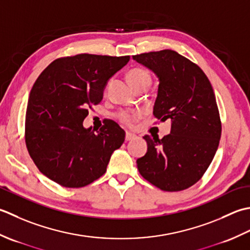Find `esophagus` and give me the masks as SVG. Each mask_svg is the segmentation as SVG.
I'll return each instance as SVG.
<instances>
[{
    "label": "esophagus",
    "instance_id": "esophagus-1",
    "mask_svg": "<svg viewBox=\"0 0 250 250\" xmlns=\"http://www.w3.org/2000/svg\"><path fill=\"white\" fill-rule=\"evenodd\" d=\"M136 138H137V136L135 134H132V132H129V131H126V136H125V140L126 141L134 140Z\"/></svg>",
    "mask_w": 250,
    "mask_h": 250
}]
</instances>
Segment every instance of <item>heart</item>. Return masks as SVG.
Wrapping results in <instances>:
<instances>
[{
	"instance_id": "1",
	"label": "heart",
	"mask_w": 250,
	"mask_h": 250,
	"mask_svg": "<svg viewBox=\"0 0 250 250\" xmlns=\"http://www.w3.org/2000/svg\"><path fill=\"white\" fill-rule=\"evenodd\" d=\"M127 78H128L129 83L131 84L132 87L135 89L137 87H140V86L146 85L149 86L151 83V78L150 74L146 72L144 69H132L130 70L128 74H127ZM139 116V113H130V112H121L119 114V119L121 120L122 123L126 125H130L131 122Z\"/></svg>"
}]
</instances>
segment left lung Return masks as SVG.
Segmentation results:
<instances>
[{
  "label": "left lung",
  "instance_id": "1",
  "mask_svg": "<svg viewBox=\"0 0 250 250\" xmlns=\"http://www.w3.org/2000/svg\"><path fill=\"white\" fill-rule=\"evenodd\" d=\"M132 59L159 79L153 114L171 123L170 134L162 139L144 137L147 151L137 160V167L163 191L186 190L205 174L220 141L221 122L211 84L198 65L175 50L145 53Z\"/></svg>",
  "mask_w": 250,
  "mask_h": 250
}]
</instances>
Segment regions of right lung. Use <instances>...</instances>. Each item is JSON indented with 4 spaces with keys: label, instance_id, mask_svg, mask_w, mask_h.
<instances>
[{
    "label": "right lung",
    "instance_id": "add662e5",
    "mask_svg": "<svg viewBox=\"0 0 250 250\" xmlns=\"http://www.w3.org/2000/svg\"><path fill=\"white\" fill-rule=\"evenodd\" d=\"M129 61L80 54L53 61L30 91L25 145L43 175L65 188H82L103 176L125 131L113 121L85 128L88 108L103 100L108 81Z\"/></svg>",
    "mask_w": 250,
    "mask_h": 250
}]
</instances>
